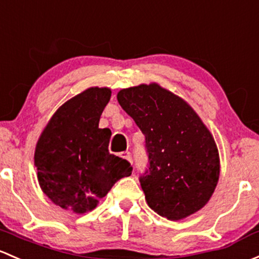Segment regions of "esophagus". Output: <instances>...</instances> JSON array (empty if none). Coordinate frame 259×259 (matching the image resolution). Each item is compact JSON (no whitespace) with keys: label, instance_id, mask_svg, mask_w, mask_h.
Instances as JSON below:
<instances>
[{"label":"esophagus","instance_id":"obj_1","mask_svg":"<svg viewBox=\"0 0 259 259\" xmlns=\"http://www.w3.org/2000/svg\"><path fill=\"white\" fill-rule=\"evenodd\" d=\"M121 157H122V159L127 160V161H129L130 164H133V157H132V154H130L129 151L121 152Z\"/></svg>","mask_w":259,"mask_h":259}]
</instances>
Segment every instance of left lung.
<instances>
[{
    "label": "left lung",
    "instance_id": "1",
    "mask_svg": "<svg viewBox=\"0 0 259 259\" xmlns=\"http://www.w3.org/2000/svg\"><path fill=\"white\" fill-rule=\"evenodd\" d=\"M116 98L145 135L149 166L139 180L149 207L171 221L202 208L219 182L220 156L200 116L156 83L121 89Z\"/></svg>",
    "mask_w": 259,
    "mask_h": 259
}]
</instances>
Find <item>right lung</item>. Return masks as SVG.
Listing matches in <instances>:
<instances>
[{
  "instance_id": "obj_1",
  "label": "right lung",
  "mask_w": 259,
  "mask_h": 259,
  "mask_svg": "<svg viewBox=\"0 0 259 259\" xmlns=\"http://www.w3.org/2000/svg\"><path fill=\"white\" fill-rule=\"evenodd\" d=\"M109 88H88L65 102L40 134L34 165L42 191L59 207L85 213L118 180L132 175L130 162L108 150L111 132L99 129Z\"/></svg>"
}]
</instances>
